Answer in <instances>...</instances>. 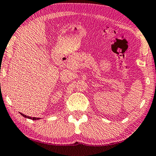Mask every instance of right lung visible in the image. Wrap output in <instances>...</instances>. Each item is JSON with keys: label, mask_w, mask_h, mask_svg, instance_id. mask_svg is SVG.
Returning <instances> with one entry per match:
<instances>
[{"label": "right lung", "mask_w": 156, "mask_h": 156, "mask_svg": "<svg viewBox=\"0 0 156 156\" xmlns=\"http://www.w3.org/2000/svg\"><path fill=\"white\" fill-rule=\"evenodd\" d=\"M21 115L23 116V117H26V118H28V119H33V120H36V119H39V118H37V117H28V116H26L25 115V114H21Z\"/></svg>", "instance_id": "right-lung-1"}]
</instances>
